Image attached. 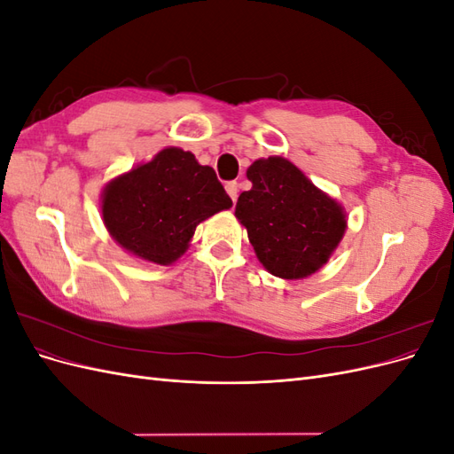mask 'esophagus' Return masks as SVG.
I'll list each match as a JSON object with an SVG mask.
<instances>
[{"mask_svg":"<svg viewBox=\"0 0 454 454\" xmlns=\"http://www.w3.org/2000/svg\"><path fill=\"white\" fill-rule=\"evenodd\" d=\"M225 191H227V195L232 199V202H237V197H239V184H237V182H229V184L225 185Z\"/></svg>","mask_w":454,"mask_h":454,"instance_id":"1","label":"esophagus"}]
</instances>
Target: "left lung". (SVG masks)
<instances>
[{"instance_id":"obj_1","label":"left lung","mask_w":454,"mask_h":454,"mask_svg":"<svg viewBox=\"0 0 454 454\" xmlns=\"http://www.w3.org/2000/svg\"><path fill=\"white\" fill-rule=\"evenodd\" d=\"M246 176L252 189L239 197L235 215L259 263L284 280L320 270L345 237V208L284 157L257 159Z\"/></svg>"}]
</instances>
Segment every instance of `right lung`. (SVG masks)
<instances>
[{
    "label": "right lung",
    "mask_w": 454,
    "mask_h": 454,
    "mask_svg": "<svg viewBox=\"0 0 454 454\" xmlns=\"http://www.w3.org/2000/svg\"><path fill=\"white\" fill-rule=\"evenodd\" d=\"M231 206L212 167H202L191 151L164 147L107 182L100 210L109 237L127 254L172 265L187 252L197 225Z\"/></svg>",
    "instance_id": "obj_1"
}]
</instances>
